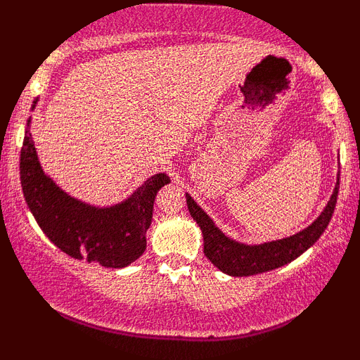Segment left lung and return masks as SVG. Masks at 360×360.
<instances>
[{"label":"left lung","instance_id":"8db88e82","mask_svg":"<svg viewBox=\"0 0 360 360\" xmlns=\"http://www.w3.org/2000/svg\"><path fill=\"white\" fill-rule=\"evenodd\" d=\"M339 191V174L338 184L334 188L331 198H329L326 208L313 221L307 229L290 236V238L272 240L257 245H248L238 240L229 239L216 228L213 219L195 203V200L186 193V205H188L190 214L193 216L196 224L200 226L205 240V255L214 264L221 272L233 275V277H249V275L269 272V270L278 269L282 265L292 262L300 257L304 250L319 239V236L328 228L329 221L333 218L334 208H336Z\"/></svg>","mask_w":360,"mask_h":360}]
</instances>
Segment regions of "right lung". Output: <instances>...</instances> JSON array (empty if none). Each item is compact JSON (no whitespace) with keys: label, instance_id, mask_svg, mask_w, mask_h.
I'll return each mask as SVG.
<instances>
[{"label":"right lung","instance_id":"obj_1","mask_svg":"<svg viewBox=\"0 0 360 360\" xmlns=\"http://www.w3.org/2000/svg\"><path fill=\"white\" fill-rule=\"evenodd\" d=\"M36 103L37 100L32 108ZM29 124L31 120L27 121L19 162L21 186L44 234L70 257L86 259L103 267L121 269L139 259L146 250V233L152 223L155 195L170 184L169 176H150L126 201L110 208L86 205L67 195L44 174Z\"/></svg>","mask_w":360,"mask_h":360}]
</instances>
